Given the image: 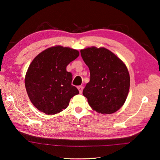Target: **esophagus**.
<instances>
[{"label":"esophagus","mask_w":160,"mask_h":160,"mask_svg":"<svg viewBox=\"0 0 160 160\" xmlns=\"http://www.w3.org/2000/svg\"><path fill=\"white\" fill-rule=\"evenodd\" d=\"M78 89L79 90L80 93H82V91H83V87L82 86H78Z\"/></svg>","instance_id":"1"}]
</instances>
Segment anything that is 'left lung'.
Instances as JSON below:
<instances>
[{
  "mask_svg": "<svg viewBox=\"0 0 160 160\" xmlns=\"http://www.w3.org/2000/svg\"><path fill=\"white\" fill-rule=\"evenodd\" d=\"M80 53L90 71V81L83 89V96L93 111L115 113L128 96L130 76L127 66L104 47H88L80 50Z\"/></svg>",
  "mask_w": 160,
  "mask_h": 160,
  "instance_id": "obj_1",
  "label": "left lung"
}]
</instances>
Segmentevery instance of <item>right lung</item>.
Returning a JSON list of instances; mask_svg holds the SVG:
<instances>
[{
	"label": "right lung",
	"mask_w": 160,
	"mask_h": 160,
	"mask_svg": "<svg viewBox=\"0 0 160 160\" xmlns=\"http://www.w3.org/2000/svg\"><path fill=\"white\" fill-rule=\"evenodd\" d=\"M79 56L78 50L52 47L40 53L28 68L25 84L33 106L47 115L65 109L71 98L79 93L71 85L72 74L66 68Z\"/></svg>",
	"instance_id": "obj_1"
}]
</instances>
